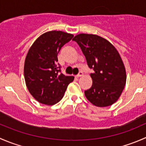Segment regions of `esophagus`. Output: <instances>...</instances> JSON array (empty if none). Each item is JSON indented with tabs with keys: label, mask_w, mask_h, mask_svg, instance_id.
<instances>
[{
	"label": "esophagus",
	"mask_w": 146,
	"mask_h": 146,
	"mask_svg": "<svg viewBox=\"0 0 146 146\" xmlns=\"http://www.w3.org/2000/svg\"><path fill=\"white\" fill-rule=\"evenodd\" d=\"M82 75H83V73H82V71L79 72L78 74L77 75V78H79V77H81V76H82Z\"/></svg>",
	"instance_id": "1"
}]
</instances>
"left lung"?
Here are the masks:
<instances>
[{
	"mask_svg": "<svg viewBox=\"0 0 146 146\" xmlns=\"http://www.w3.org/2000/svg\"><path fill=\"white\" fill-rule=\"evenodd\" d=\"M81 48L90 68L92 85L85 95L92 104L108 107L116 102L126 85L124 65L117 48L102 36L79 34L73 39Z\"/></svg>",
	"mask_w": 146,
	"mask_h": 146,
	"instance_id": "8db88e82",
	"label": "left lung"
}]
</instances>
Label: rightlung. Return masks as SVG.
I'll use <instances>...</instances> for the list:
<instances>
[{
	"label": "right lung",
	"instance_id": "obj_1",
	"mask_svg": "<svg viewBox=\"0 0 146 146\" xmlns=\"http://www.w3.org/2000/svg\"><path fill=\"white\" fill-rule=\"evenodd\" d=\"M72 34L62 31L44 33L34 42L25 58L24 76L29 93L42 104L54 105L64 97L73 76L60 73L57 64L61 47L71 40Z\"/></svg>",
	"mask_w": 146,
	"mask_h": 146
}]
</instances>
